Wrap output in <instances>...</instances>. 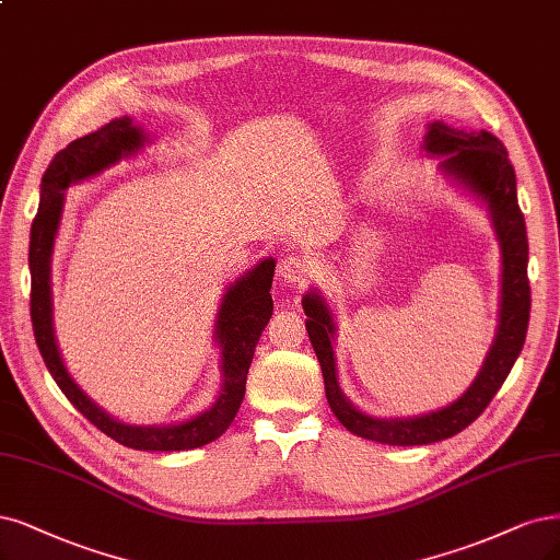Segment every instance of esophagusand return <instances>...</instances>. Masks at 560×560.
<instances>
[{
    "instance_id": "esophagus-1",
    "label": "esophagus",
    "mask_w": 560,
    "mask_h": 560,
    "mask_svg": "<svg viewBox=\"0 0 560 560\" xmlns=\"http://www.w3.org/2000/svg\"><path fill=\"white\" fill-rule=\"evenodd\" d=\"M280 276L289 282H303L313 276V261L301 255H287L280 261Z\"/></svg>"
}]
</instances>
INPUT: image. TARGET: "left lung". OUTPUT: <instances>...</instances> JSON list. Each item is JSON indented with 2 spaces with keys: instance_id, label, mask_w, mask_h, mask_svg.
<instances>
[{
  "instance_id": "8db88e82",
  "label": "left lung",
  "mask_w": 560,
  "mask_h": 560,
  "mask_svg": "<svg viewBox=\"0 0 560 560\" xmlns=\"http://www.w3.org/2000/svg\"><path fill=\"white\" fill-rule=\"evenodd\" d=\"M423 150L429 155H442L440 168L487 203L500 253H503L498 334L485 365H481L468 392L447 408L419 417L377 419L363 415L338 387L334 357L336 324L329 305L324 303L319 292H307L301 301L307 315L305 329L319 359L326 400H329L334 415L350 433L398 447L431 445V442L452 438L470 427L487 410L498 389L503 387L516 357L522 354L530 317L526 222L522 208H518L516 176L505 145L485 129L464 131L435 120L429 125V133L423 137Z\"/></svg>"
}]
</instances>
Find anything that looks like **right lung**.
<instances>
[{
  "mask_svg": "<svg viewBox=\"0 0 560 560\" xmlns=\"http://www.w3.org/2000/svg\"><path fill=\"white\" fill-rule=\"evenodd\" d=\"M148 137L141 127L131 125L127 118H115L102 129L88 137L71 141L65 150L57 152L50 166L42 178V203H38L36 218L32 222L30 234V273H32V296L30 315L34 326V338L42 352L46 369L50 371L57 387L73 402L88 421L96 429L131 450L143 452H183L197 450L218 440L234 421L243 396L249 363L255 357V347L266 329L268 319L273 315L271 282L276 261L264 259L253 271L241 276L234 284H229L222 299L218 322H215V342L222 354V389L215 402L208 410L195 415L180 423L168 427H131L113 419L96 405L73 377L67 373L65 361L57 350V340L52 331V294H50V257L57 229H60L65 191L73 183L96 176L104 168L129 158L143 148Z\"/></svg>",
  "mask_w": 560,
  "mask_h": 560,
  "instance_id": "add662e5",
  "label": "right lung"
}]
</instances>
